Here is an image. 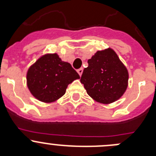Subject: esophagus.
Returning <instances> with one entry per match:
<instances>
[{"instance_id":"1","label":"esophagus","mask_w":156,"mask_h":156,"mask_svg":"<svg viewBox=\"0 0 156 156\" xmlns=\"http://www.w3.org/2000/svg\"><path fill=\"white\" fill-rule=\"evenodd\" d=\"M77 72H78V73L79 74V75H80V76H81V75H82V73H83V68L78 69V70H77Z\"/></svg>"}]
</instances>
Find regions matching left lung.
<instances>
[{
    "mask_svg": "<svg viewBox=\"0 0 156 156\" xmlns=\"http://www.w3.org/2000/svg\"><path fill=\"white\" fill-rule=\"evenodd\" d=\"M87 62L81 83L88 95L104 104L119 100L127 87L128 72L115 52L111 48L97 51Z\"/></svg>",
    "mask_w": 156,
    "mask_h": 156,
    "instance_id": "1",
    "label": "left lung"
}]
</instances>
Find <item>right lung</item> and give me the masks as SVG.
<instances>
[{
	"instance_id": "add662e5",
	"label": "right lung",
	"mask_w": 156,
	"mask_h": 156,
	"mask_svg": "<svg viewBox=\"0 0 156 156\" xmlns=\"http://www.w3.org/2000/svg\"><path fill=\"white\" fill-rule=\"evenodd\" d=\"M78 78L70 63L61 60L56 53L46 54L29 69L27 85L36 99L52 103L62 97L69 84Z\"/></svg>"
}]
</instances>
